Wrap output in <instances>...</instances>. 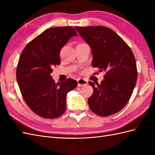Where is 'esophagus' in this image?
<instances>
[{
  "label": "esophagus",
  "mask_w": 155,
  "mask_h": 155,
  "mask_svg": "<svg viewBox=\"0 0 155 155\" xmlns=\"http://www.w3.org/2000/svg\"><path fill=\"white\" fill-rule=\"evenodd\" d=\"M78 87H83L87 85L88 81L84 79H79L78 80Z\"/></svg>",
  "instance_id": "1"
}]
</instances>
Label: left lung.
Wrapping results in <instances>:
<instances>
[{
  "instance_id": "left-lung-1",
  "label": "left lung",
  "mask_w": 155,
  "mask_h": 155,
  "mask_svg": "<svg viewBox=\"0 0 155 155\" xmlns=\"http://www.w3.org/2000/svg\"><path fill=\"white\" fill-rule=\"evenodd\" d=\"M75 28L91 46L93 67L106 72L101 83L89 82L93 94L88 99L91 110L101 116L120 111L132 95L138 72L134 55L129 46L113 30L105 26Z\"/></svg>"
}]
</instances>
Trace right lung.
I'll list each match as a JSON object with an SVG mask.
<instances>
[{
	"mask_svg": "<svg viewBox=\"0 0 155 155\" xmlns=\"http://www.w3.org/2000/svg\"><path fill=\"white\" fill-rule=\"evenodd\" d=\"M73 36L72 26L51 28L37 36L22 50L16 78L23 99L30 109L44 118L54 119L66 110V97L78 86L71 78L55 83L50 74L60 64L61 48Z\"/></svg>",
	"mask_w": 155,
	"mask_h": 155,
	"instance_id": "add662e5",
	"label": "right lung"
}]
</instances>
